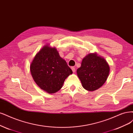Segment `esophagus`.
Listing matches in <instances>:
<instances>
[{"label":"esophagus","mask_w":133,"mask_h":133,"mask_svg":"<svg viewBox=\"0 0 133 133\" xmlns=\"http://www.w3.org/2000/svg\"><path fill=\"white\" fill-rule=\"evenodd\" d=\"M71 70H72V72H75V71H76V70H75V68L72 66V67H71Z\"/></svg>","instance_id":"1"}]
</instances>
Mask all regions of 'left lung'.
<instances>
[{"label": "left lung", "mask_w": 133, "mask_h": 133, "mask_svg": "<svg viewBox=\"0 0 133 133\" xmlns=\"http://www.w3.org/2000/svg\"><path fill=\"white\" fill-rule=\"evenodd\" d=\"M109 66L105 59L97 53H90L84 58L77 74L82 87L88 91H94L101 88L107 79Z\"/></svg>", "instance_id": "8db88e82"}]
</instances>
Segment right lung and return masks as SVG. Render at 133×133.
I'll return each instance as SVG.
<instances>
[{
  "instance_id": "add662e5",
  "label": "right lung",
  "mask_w": 133,
  "mask_h": 133,
  "mask_svg": "<svg viewBox=\"0 0 133 133\" xmlns=\"http://www.w3.org/2000/svg\"><path fill=\"white\" fill-rule=\"evenodd\" d=\"M32 76L39 88L48 94H54L63 86L72 73L57 49L45 45L36 54L30 65Z\"/></svg>"
}]
</instances>
